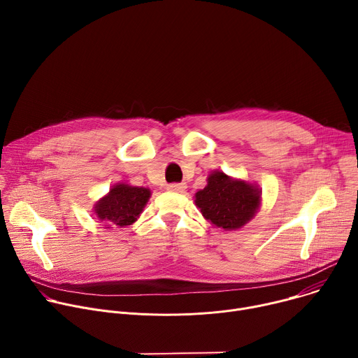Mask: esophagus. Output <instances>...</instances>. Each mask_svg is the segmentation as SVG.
<instances>
[{"label":"esophagus","mask_w":358,"mask_h":358,"mask_svg":"<svg viewBox=\"0 0 358 358\" xmlns=\"http://www.w3.org/2000/svg\"><path fill=\"white\" fill-rule=\"evenodd\" d=\"M167 188H169L170 191H174V192H182V191L187 188V185H185L184 182H180V184L174 182V184H169Z\"/></svg>","instance_id":"34e87169"}]
</instances>
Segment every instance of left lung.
Masks as SVG:
<instances>
[{"label": "left lung", "mask_w": 358, "mask_h": 358, "mask_svg": "<svg viewBox=\"0 0 358 358\" xmlns=\"http://www.w3.org/2000/svg\"><path fill=\"white\" fill-rule=\"evenodd\" d=\"M207 185L195 194V206L202 217L225 231L239 229L249 222L261 206V189L222 171L208 176Z\"/></svg>", "instance_id": "8db88e82"}]
</instances>
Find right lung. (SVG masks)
I'll return each mask as SVG.
<instances>
[{
	"label": "right lung",
	"instance_id": "right-lung-1",
	"mask_svg": "<svg viewBox=\"0 0 358 358\" xmlns=\"http://www.w3.org/2000/svg\"><path fill=\"white\" fill-rule=\"evenodd\" d=\"M151 192L144 187L116 184L94 203V214L106 228H124L140 217Z\"/></svg>",
	"mask_w": 358,
	"mask_h": 358
}]
</instances>
